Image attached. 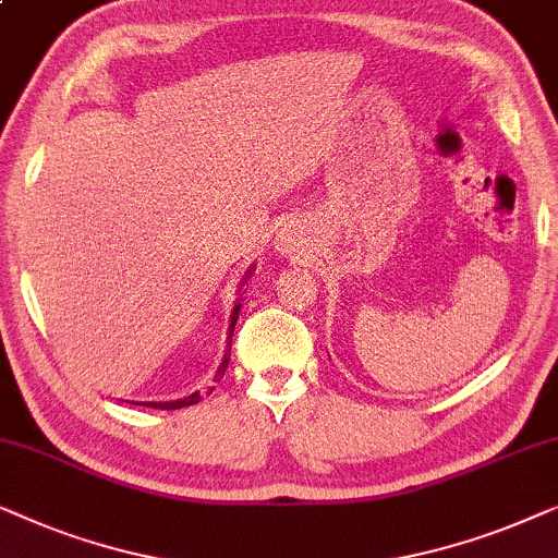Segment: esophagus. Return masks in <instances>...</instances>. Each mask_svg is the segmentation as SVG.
Instances as JSON below:
<instances>
[{
  "mask_svg": "<svg viewBox=\"0 0 558 558\" xmlns=\"http://www.w3.org/2000/svg\"><path fill=\"white\" fill-rule=\"evenodd\" d=\"M293 240H295V238H293V234H290L288 230H282V232H280V247L286 250V253H288L290 247H293Z\"/></svg>",
  "mask_w": 558,
  "mask_h": 558,
  "instance_id": "obj_1",
  "label": "esophagus"
}]
</instances>
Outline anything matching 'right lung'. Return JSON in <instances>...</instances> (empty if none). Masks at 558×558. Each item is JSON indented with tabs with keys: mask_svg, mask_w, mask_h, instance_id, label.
Masks as SVG:
<instances>
[{
	"mask_svg": "<svg viewBox=\"0 0 558 558\" xmlns=\"http://www.w3.org/2000/svg\"><path fill=\"white\" fill-rule=\"evenodd\" d=\"M250 272H253V268H250L247 272H245V280H247V276ZM242 280V282H245ZM238 316H240V303L234 305L232 308V318H230V333H227V351H225V356H222V364H219V368H217V374L222 376L225 374V368H227V364H230V347H232V331H234V324H238ZM202 399V395L199 391H194V395H190V397H184V399H174V402H144L146 407H154V410H182V407H190V404H197Z\"/></svg>",
	"mask_w": 558,
	"mask_h": 558,
	"instance_id": "add662e5",
	"label": "right lung"
}]
</instances>
